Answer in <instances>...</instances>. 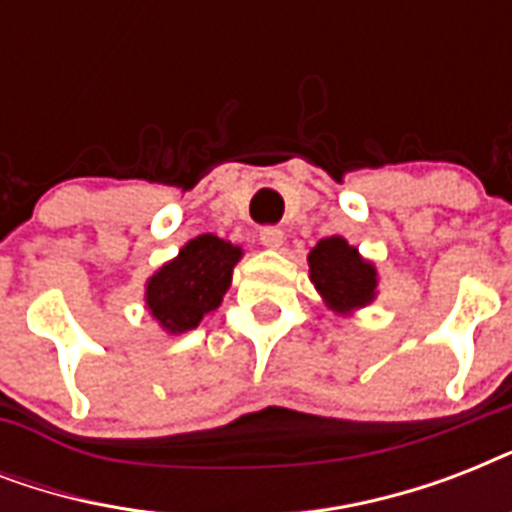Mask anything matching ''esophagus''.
Segmentation results:
<instances>
[{
    "label": "esophagus",
    "instance_id": "esophagus-1",
    "mask_svg": "<svg viewBox=\"0 0 512 512\" xmlns=\"http://www.w3.org/2000/svg\"><path fill=\"white\" fill-rule=\"evenodd\" d=\"M260 241H263L268 249H279V247H284L287 236H284V231H281V228H276V225H268V228H263V231H260Z\"/></svg>",
    "mask_w": 512,
    "mask_h": 512
}]
</instances>
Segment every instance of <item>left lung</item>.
I'll use <instances>...</instances> for the list:
<instances>
[{
	"label": "left lung",
	"instance_id": "obj_1",
	"mask_svg": "<svg viewBox=\"0 0 512 512\" xmlns=\"http://www.w3.org/2000/svg\"><path fill=\"white\" fill-rule=\"evenodd\" d=\"M313 287L337 313H353L377 297V268L342 236L321 239L308 255Z\"/></svg>",
	"mask_w": 512,
	"mask_h": 512
}]
</instances>
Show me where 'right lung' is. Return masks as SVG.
Instances as JSON below:
<instances>
[{
    "instance_id": "obj_1",
    "label": "right lung",
    "mask_w": 512,
    "mask_h": 512,
    "mask_svg": "<svg viewBox=\"0 0 512 512\" xmlns=\"http://www.w3.org/2000/svg\"><path fill=\"white\" fill-rule=\"evenodd\" d=\"M239 260L241 247L217 239L215 233H201L148 279L146 308L170 335L196 329L209 311L223 303L233 265Z\"/></svg>"
}]
</instances>
